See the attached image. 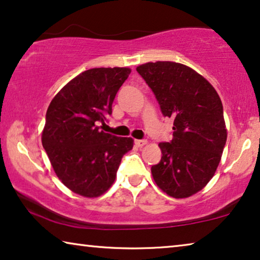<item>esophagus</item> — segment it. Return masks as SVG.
I'll return each mask as SVG.
<instances>
[{
  "label": "esophagus",
  "mask_w": 260,
  "mask_h": 260,
  "mask_svg": "<svg viewBox=\"0 0 260 260\" xmlns=\"http://www.w3.org/2000/svg\"><path fill=\"white\" fill-rule=\"evenodd\" d=\"M134 142H135V145H137L138 147H142V146L146 145L147 140H145V139H142V140H135Z\"/></svg>",
  "instance_id": "34e87169"
}]
</instances>
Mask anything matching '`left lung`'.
Segmentation results:
<instances>
[{"instance_id": "left-lung-1", "label": "left lung", "mask_w": 260, "mask_h": 260, "mask_svg": "<svg viewBox=\"0 0 260 260\" xmlns=\"http://www.w3.org/2000/svg\"><path fill=\"white\" fill-rule=\"evenodd\" d=\"M137 71L153 91L164 117L174 119L173 139L158 143L161 161L150 169L155 183L175 199L191 196L212 179L226 142L219 95L183 64L146 63Z\"/></svg>"}]
</instances>
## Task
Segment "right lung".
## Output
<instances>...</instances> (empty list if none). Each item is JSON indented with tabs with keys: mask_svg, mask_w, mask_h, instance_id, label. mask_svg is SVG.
I'll use <instances>...</instances> for the list:
<instances>
[{
	"mask_svg": "<svg viewBox=\"0 0 260 260\" xmlns=\"http://www.w3.org/2000/svg\"><path fill=\"white\" fill-rule=\"evenodd\" d=\"M128 68H94L81 72L50 103L42 143L64 185L85 197L103 195L113 184L133 139L100 131L128 78Z\"/></svg>",
	"mask_w": 260,
	"mask_h": 260,
	"instance_id": "add662e5",
	"label": "right lung"
}]
</instances>
